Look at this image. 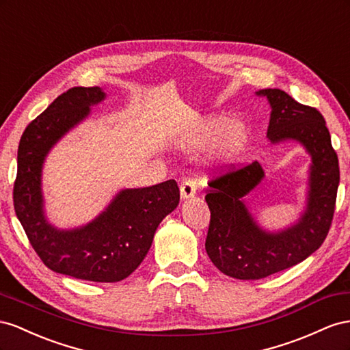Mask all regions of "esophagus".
<instances>
[{"instance_id":"34e87169","label":"esophagus","mask_w":350,"mask_h":350,"mask_svg":"<svg viewBox=\"0 0 350 350\" xmlns=\"http://www.w3.org/2000/svg\"><path fill=\"white\" fill-rule=\"evenodd\" d=\"M180 195L182 199H189V198H193L196 195V185L191 178H185L182 186H180Z\"/></svg>"}]
</instances>
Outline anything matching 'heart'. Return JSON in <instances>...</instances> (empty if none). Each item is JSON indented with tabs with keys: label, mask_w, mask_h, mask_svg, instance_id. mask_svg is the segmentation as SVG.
Returning <instances> with one entry per match:
<instances>
[{
	"label": "heart",
	"mask_w": 350,
	"mask_h": 350,
	"mask_svg": "<svg viewBox=\"0 0 350 350\" xmlns=\"http://www.w3.org/2000/svg\"><path fill=\"white\" fill-rule=\"evenodd\" d=\"M221 133L213 152V163L215 168L221 170L233 164L249 142V126L243 118L230 122L227 114H208L198 118L189 132L185 146L189 151H196L205 146L211 139Z\"/></svg>",
	"instance_id": "heart-1"
}]
</instances>
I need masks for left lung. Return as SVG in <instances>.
Returning <instances> with one entry per match:
<instances>
[{"mask_svg": "<svg viewBox=\"0 0 350 350\" xmlns=\"http://www.w3.org/2000/svg\"><path fill=\"white\" fill-rule=\"evenodd\" d=\"M256 95L265 96L271 107L268 141L273 145L301 144L311 157V165L304 213L296 223L278 232L264 230L245 201L265 177L258 161L209 182L206 254L219 271L239 280H259L314 254L330 230L340 182L337 154L321 113L299 104L280 89H261Z\"/></svg>", "mask_w": 350, "mask_h": 350, "instance_id": "1", "label": "left lung"}]
</instances>
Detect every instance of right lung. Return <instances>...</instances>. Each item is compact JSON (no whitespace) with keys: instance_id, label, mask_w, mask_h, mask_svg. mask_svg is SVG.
<instances>
[{"instance_id":"1","label":"right lung","mask_w":350,"mask_h":350,"mask_svg":"<svg viewBox=\"0 0 350 350\" xmlns=\"http://www.w3.org/2000/svg\"><path fill=\"white\" fill-rule=\"evenodd\" d=\"M101 88H72L26 127L17 151L13 201L18 221L42 262L55 273L96 283H116L141 265L155 230L180 201L176 180L123 189L92 221L57 228L46 219L42 167L51 148L105 99Z\"/></svg>"}]
</instances>
